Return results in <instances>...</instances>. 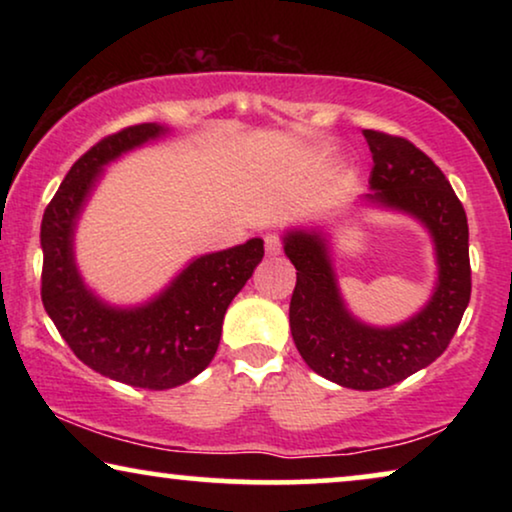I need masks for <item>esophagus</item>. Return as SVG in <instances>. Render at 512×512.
Wrapping results in <instances>:
<instances>
[{
  "label": "esophagus",
  "mask_w": 512,
  "mask_h": 512,
  "mask_svg": "<svg viewBox=\"0 0 512 512\" xmlns=\"http://www.w3.org/2000/svg\"><path fill=\"white\" fill-rule=\"evenodd\" d=\"M263 242H265V251H268V256L282 254V240H279L277 235H272V233L265 235Z\"/></svg>",
  "instance_id": "34e87169"
}]
</instances>
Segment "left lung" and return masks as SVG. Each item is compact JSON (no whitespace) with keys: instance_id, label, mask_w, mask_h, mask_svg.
Instances as JSON below:
<instances>
[{"instance_id":"left-lung-1","label":"left lung","mask_w":512,"mask_h":512,"mask_svg":"<svg viewBox=\"0 0 512 512\" xmlns=\"http://www.w3.org/2000/svg\"><path fill=\"white\" fill-rule=\"evenodd\" d=\"M363 137L375 163V193L368 198L412 214L436 242L438 286L429 305L401 326H366L342 303L321 235L293 230L284 237V251L298 270L289 321L300 356L340 387L373 391L405 380L445 352L471 300V261L464 205L443 170L410 139L380 130H363Z\"/></svg>"}]
</instances>
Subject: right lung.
Returning <instances> with one entry per match:
<instances>
[{
  "instance_id": "right-lung-1",
  "label": "right lung",
  "mask_w": 512,
  "mask_h": 512,
  "mask_svg": "<svg viewBox=\"0 0 512 512\" xmlns=\"http://www.w3.org/2000/svg\"><path fill=\"white\" fill-rule=\"evenodd\" d=\"M156 123L130 125L83 153L41 219V300L69 349L95 373L139 389H172L214 359L221 324L263 258V240L195 258L149 305L116 310L83 286L74 265V223L109 160L163 135Z\"/></svg>"
}]
</instances>
